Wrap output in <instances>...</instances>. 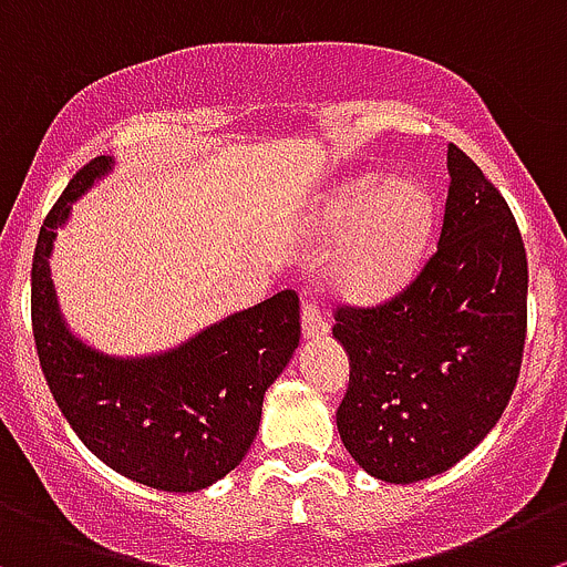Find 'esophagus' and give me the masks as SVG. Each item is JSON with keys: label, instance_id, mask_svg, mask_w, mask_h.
I'll use <instances>...</instances> for the list:
<instances>
[{"label": "esophagus", "instance_id": "obj_1", "mask_svg": "<svg viewBox=\"0 0 567 567\" xmlns=\"http://www.w3.org/2000/svg\"><path fill=\"white\" fill-rule=\"evenodd\" d=\"M328 333L326 317L320 315L315 300H306L303 303V337L306 339H322Z\"/></svg>", "mask_w": 567, "mask_h": 567}]
</instances>
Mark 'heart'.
I'll return each mask as SVG.
<instances>
[{
  "instance_id": "1",
  "label": "heart",
  "mask_w": 567,
  "mask_h": 567,
  "mask_svg": "<svg viewBox=\"0 0 567 567\" xmlns=\"http://www.w3.org/2000/svg\"><path fill=\"white\" fill-rule=\"evenodd\" d=\"M436 223L434 192L414 175L348 177L320 203L311 239L339 247L328 264L337 295L386 303L412 284Z\"/></svg>"
}]
</instances>
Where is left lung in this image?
I'll list each match as a JSON object with an SVG mask.
<instances>
[{"label": "left lung", "instance_id": "left-lung-1", "mask_svg": "<svg viewBox=\"0 0 567 567\" xmlns=\"http://www.w3.org/2000/svg\"><path fill=\"white\" fill-rule=\"evenodd\" d=\"M440 245L375 309H339L350 359L337 429L361 471L390 484L445 473L493 431L517 384L529 267L506 199L449 144Z\"/></svg>", "mask_w": 567, "mask_h": 567}]
</instances>
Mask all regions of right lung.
<instances>
[{"instance_id":"right-lung-1","label":"right lung","mask_w":567,"mask_h":567,"mask_svg":"<svg viewBox=\"0 0 567 567\" xmlns=\"http://www.w3.org/2000/svg\"><path fill=\"white\" fill-rule=\"evenodd\" d=\"M100 155L74 175L38 234L32 337L52 398L85 449L122 476L164 493H197L247 456L264 392L300 344L292 289L212 322L169 350L116 355L69 328L50 256L72 206L113 172Z\"/></svg>"}]
</instances>
